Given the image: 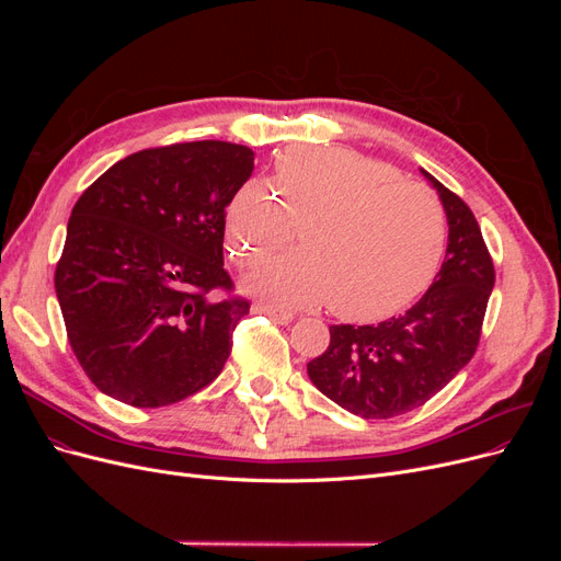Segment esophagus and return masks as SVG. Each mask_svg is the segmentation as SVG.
<instances>
[{
	"mask_svg": "<svg viewBox=\"0 0 561 561\" xmlns=\"http://www.w3.org/2000/svg\"><path fill=\"white\" fill-rule=\"evenodd\" d=\"M252 311H254V313L268 316L271 320L278 322V325H287V322L295 320V316H293L290 311H280V309H276V307H271V304H254Z\"/></svg>",
	"mask_w": 561,
	"mask_h": 561,
	"instance_id": "esophagus-1",
	"label": "esophagus"
}]
</instances>
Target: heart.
Returning <instances> with one entry per match:
<instances>
[{"mask_svg":"<svg viewBox=\"0 0 561 561\" xmlns=\"http://www.w3.org/2000/svg\"><path fill=\"white\" fill-rule=\"evenodd\" d=\"M304 248L250 268L243 285L283 309L318 307L353 322L396 316L428 290L447 245L443 203L396 168L346 147L287 149L271 186L243 184L227 213L241 266L295 239Z\"/></svg>","mask_w":561,"mask_h":561,"instance_id":"obj_1","label":"heart"}]
</instances>
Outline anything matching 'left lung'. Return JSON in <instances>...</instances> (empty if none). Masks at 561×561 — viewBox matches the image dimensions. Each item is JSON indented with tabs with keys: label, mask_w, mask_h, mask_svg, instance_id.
I'll return each mask as SVG.
<instances>
[{
	"label": "left lung",
	"mask_w": 561,
	"mask_h": 561,
	"mask_svg": "<svg viewBox=\"0 0 561 561\" xmlns=\"http://www.w3.org/2000/svg\"><path fill=\"white\" fill-rule=\"evenodd\" d=\"M421 173L447 213L443 268L407 313L379 325H332L328 351L307 365L322 396L363 419H393L439 393L478 351L494 290V262L472 210Z\"/></svg>",
	"instance_id": "1"
}]
</instances>
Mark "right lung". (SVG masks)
Masks as SVG:
<instances>
[{"instance_id": "add662e5", "label": "right lung", "mask_w": 561, "mask_h": 561, "mask_svg": "<svg viewBox=\"0 0 561 561\" xmlns=\"http://www.w3.org/2000/svg\"><path fill=\"white\" fill-rule=\"evenodd\" d=\"M250 147L201 140L116 161L79 196L56 266L67 339L87 377L133 407H165L222 371L250 301L225 271V217Z\"/></svg>"}]
</instances>
